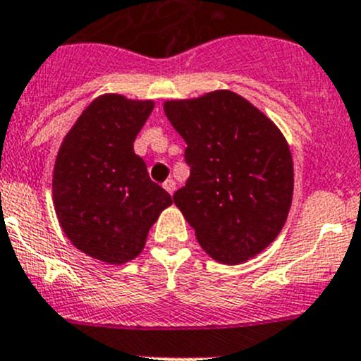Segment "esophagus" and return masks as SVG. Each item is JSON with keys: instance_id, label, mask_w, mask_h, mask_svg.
Wrapping results in <instances>:
<instances>
[{"instance_id": "34e87169", "label": "esophagus", "mask_w": 361, "mask_h": 361, "mask_svg": "<svg viewBox=\"0 0 361 361\" xmlns=\"http://www.w3.org/2000/svg\"><path fill=\"white\" fill-rule=\"evenodd\" d=\"M164 188H166L167 194L173 195L174 190H176V183H174V180H171V178H169V180L164 181Z\"/></svg>"}]
</instances>
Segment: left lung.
Masks as SVG:
<instances>
[{
  "instance_id": "1",
  "label": "left lung",
  "mask_w": 361,
  "mask_h": 361,
  "mask_svg": "<svg viewBox=\"0 0 361 361\" xmlns=\"http://www.w3.org/2000/svg\"><path fill=\"white\" fill-rule=\"evenodd\" d=\"M164 111L187 143L190 176L173 199L199 245L220 264L257 257L292 206L293 160L281 130L232 90L166 101Z\"/></svg>"
}]
</instances>
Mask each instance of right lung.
I'll return each mask as SVG.
<instances>
[{"instance_id": "add662e5", "label": "right lung", "mask_w": 361, "mask_h": 361, "mask_svg": "<svg viewBox=\"0 0 361 361\" xmlns=\"http://www.w3.org/2000/svg\"><path fill=\"white\" fill-rule=\"evenodd\" d=\"M154 101L96 97L61 143L52 174L61 228L80 251L122 265L141 253L173 197L150 180L134 140Z\"/></svg>"}]
</instances>
